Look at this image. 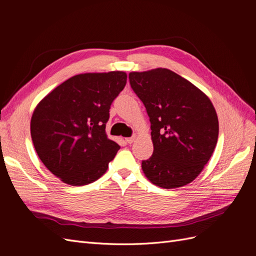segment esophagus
Returning a JSON list of instances; mask_svg holds the SVG:
<instances>
[{
  "label": "esophagus",
  "mask_w": 256,
  "mask_h": 256,
  "mask_svg": "<svg viewBox=\"0 0 256 256\" xmlns=\"http://www.w3.org/2000/svg\"><path fill=\"white\" fill-rule=\"evenodd\" d=\"M134 140H136V136H130V138H126V142L128 144H131V143L134 142Z\"/></svg>",
  "instance_id": "34e87169"
}]
</instances>
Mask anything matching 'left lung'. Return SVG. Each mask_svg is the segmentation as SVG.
Wrapping results in <instances>:
<instances>
[{
	"instance_id": "8db88e82",
	"label": "left lung",
	"mask_w": 256,
	"mask_h": 256,
	"mask_svg": "<svg viewBox=\"0 0 256 256\" xmlns=\"http://www.w3.org/2000/svg\"><path fill=\"white\" fill-rule=\"evenodd\" d=\"M129 81L150 116L154 152L142 161L147 180L164 189L190 184L218 141L219 122L210 99L166 68L132 72Z\"/></svg>"
}]
</instances>
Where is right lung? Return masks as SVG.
<instances>
[{"label": "right lung", "instance_id": "obj_1", "mask_svg": "<svg viewBox=\"0 0 256 256\" xmlns=\"http://www.w3.org/2000/svg\"><path fill=\"white\" fill-rule=\"evenodd\" d=\"M124 72L76 74L37 104L30 136L49 171L70 186L97 180L120 146L106 134L113 100L125 88Z\"/></svg>", "mask_w": 256, "mask_h": 256}]
</instances>
